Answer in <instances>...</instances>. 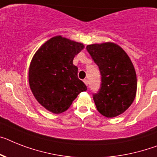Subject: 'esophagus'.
Masks as SVG:
<instances>
[{"instance_id": "1", "label": "esophagus", "mask_w": 157, "mask_h": 157, "mask_svg": "<svg viewBox=\"0 0 157 157\" xmlns=\"http://www.w3.org/2000/svg\"><path fill=\"white\" fill-rule=\"evenodd\" d=\"M84 83H85L86 85H88V84H89V81H88V80H87V79H85V80H84Z\"/></svg>"}]
</instances>
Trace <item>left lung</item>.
Returning <instances> with one entry per match:
<instances>
[{
    "mask_svg": "<svg viewBox=\"0 0 157 157\" xmlns=\"http://www.w3.org/2000/svg\"><path fill=\"white\" fill-rule=\"evenodd\" d=\"M86 49L101 75V89L93 94L97 110L109 118L121 115L132 104L137 89L136 74L129 56L112 42L89 44Z\"/></svg>",
    "mask_w": 157,
    "mask_h": 157,
    "instance_id": "obj_1",
    "label": "left lung"
}]
</instances>
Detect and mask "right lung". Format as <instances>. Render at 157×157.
<instances>
[{
    "instance_id": "add662e5",
    "label": "right lung",
    "mask_w": 157,
    "mask_h": 157,
    "mask_svg": "<svg viewBox=\"0 0 157 157\" xmlns=\"http://www.w3.org/2000/svg\"><path fill=\"white\" fill-rule=\"evenodd\" d=\"M85 45L61 36L52 37L34 54L29 69L32 93L49 112L66 111L79 93L87 90L72 60Z\"/></svg>"
}]
</instances>
